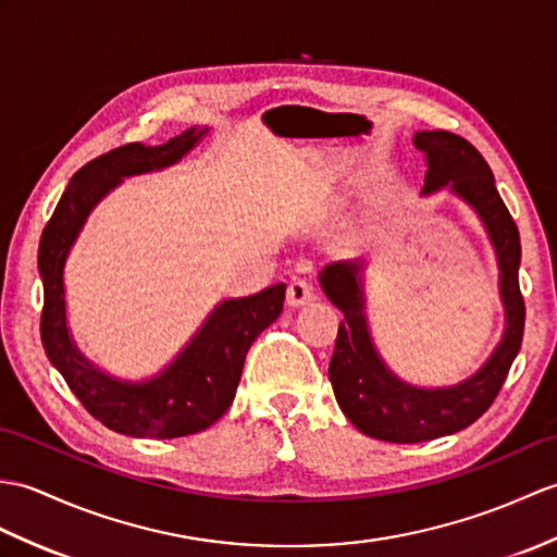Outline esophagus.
Here are the masks:
<instances>
[{
	"mask_svg": "<svg viewBox=\"0 0 557 557\" xmlns=\"http://www.w3.org/2000/svg\"><path fill=\"white\" fill-rule=\"evenodd\" d=\"M313 299H315V289L306 277H296L289 282V287H287V304L289 306L296 308V306H304Z\"/></svg>",
	"mask_w": 557,
	"mask_h": 557,
	"instance_id": "1",
	"label": "esophagus"
}]
</instances>
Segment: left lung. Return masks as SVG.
I'll return each instance as SVG.
<instances>
[{
    "label": "left lung",
    "instance_id": "obj_1",
    "mask_svg": "<svg viewBox=\"0 0 557 557\" xmlns=\"http://www.w3.org/2000/svg\"><path fill=\"white\" fill-rule=\"evenodd\" d=\"M416 147L426 157L422 191L450 187L484 220L498 256L500 299L508 325L494 356L470 380L448 389H418L394 377L374 351L358 275L363 263L346 261L322 270V289L344 313L330 360L334 396L360 432L392 444L430 442L480 420L506 382L524 334V299L517 277L522 256L520 232L500 199L488 163L468 139L446 131L418 133Z\"/></svg>",
    "mask_w": 557,
    "mask_h": 557
}]
</instances>
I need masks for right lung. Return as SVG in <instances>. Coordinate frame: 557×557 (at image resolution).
<instances>
[{
    "instance_id": "right-lung-1",
    "label": "right lung",
    "mask_w": 557,
    "mask_h": 557,
    "mask_svg": "<svg viewBox=\"0 0 557 557\" xmlns=\"http://www.w3.org/2000/svg\"><path fill=\"white\" fill-rule=\"evenodd\" d=\"M203 133L191 127L161 147L133 141L85 163L71 177L42 230L37 268L45 287L40 318L45 354L89 416L125 436L177 438L203 432L223 418L235 398L249 346L282 313L287 289L284 284H273L247 299L220 304L175 363L145 384L111 380L89 366L71 344L63 301V263L85 218L103 194L121 183V177L180 161Z\"/></svg>"
}]
</instances>
